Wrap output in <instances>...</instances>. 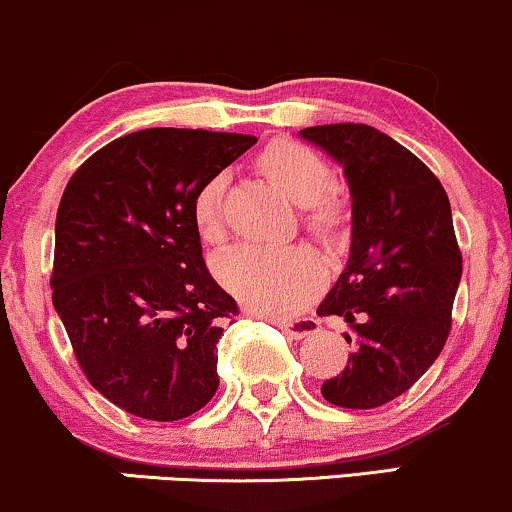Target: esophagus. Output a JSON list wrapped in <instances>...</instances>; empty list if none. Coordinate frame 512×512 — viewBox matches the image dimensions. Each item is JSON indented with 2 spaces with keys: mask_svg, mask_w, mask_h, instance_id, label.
<instances>
[{
  "mask_svg": "<svg viewBox=\"0 0 512 512\" xmlns=\"http://www.w3.org/2000/svg\"><path fill=\"white\" fill-rule=\"evenodd\" d=\"M277 327H280L282 332L287 334L289 339H304V337H311V334H315L320 330V323L315 318H299V320H277L275 323Z\"/></svg>",
  "mask_w": 512,
  "mask_h": 512,
  "instance_id": "1",
  "label": "esophagus"
}]
</instances>
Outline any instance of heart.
Wrapping results in <instances>:
<instances>
[{
    "label": "heart",
    "mask_w": 512,
    "mask_h": 512,
    "mask_svg": "<svg viewBox=\"0 0 512 512\" xmlns=\"http://www.w3.org/2000/svg\"><path fill=\"white\" fill-rule=\"evenodd\" d=\"M258 166L292 204L301 206L306 230L320 242L337 239L344 225V201L330 187L332 173L325 159L306 144L277 140L258 156ZM225 175H213L197 189L192 220L206 244L225 237ZM220 282L251 311L266 315L299 313L320 285L318 261L301 246H239L218 261Z\"/></svg>",
    "instance_id": "obj_1"
}]
</instances>
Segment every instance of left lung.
Segmentation results:
<instances>
[{
    "label": "left lung",
    "instance_id": "left-lung-1",
    "mask_svg": "<svg viewBox=\"0 0 512 512\" xmlns=\"http://www.w3.org/2000/svg\"><path fill=\"white\" fill-rule=\"evenodd\" d=\"M299 137L342 166L351 194L349 258L318 315L344 318L356 346L320 394L377 408L413 387L449 337L463 273L449 197L418 156L370 125H315Z\"/></svg>",
    "mask_w": 512,
    "mask_h": 512
}]
</instances>
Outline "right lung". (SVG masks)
Masks as SVG:
<instances>
[{
    "label": "right lung",
    "instance_id": "add662e5",
    "mask_svg": "<svg viewBox=\"0 0 512 512\" xmlns=\"http://www.w3.org/2000/svg\"><path fill=\"white\" fill-rule=\"evenodd\" d=\"M254 144L237 132H130L63 192L54 308L92 387L137 418L182 420L216 394V344L239 311L206 270L192 201Z\"/></svg>",
    "mask_w": 512,
    "mask_h": 512
}]
</instances>
